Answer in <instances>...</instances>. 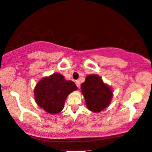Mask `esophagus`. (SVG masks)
Here are the masks:
<instances>
[{"label": "esophagus", "mask_w": 152, "mask_h": 152, "mask_svg": "<svg viewBox=\"0 0 152 152\" xmlns=\"http://www.w3.org/2000/svg\"><path fill=\"white\" fill-rule=\"evenodd\" d=\"M76 86H77L78 88H80V82L78 81V80H76Z\"/></svg>", "instance_id": "esophagus-1"}]
</instances>
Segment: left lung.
I'll return each mask as SVG.
<instances>
[{
  "instance_id": "obj_1",
  "label": "left lung",
  "mask_w": 152,
  "mask_h": 152,
  "mask_svg": "<svg viewBox=\"0 0 152 152\" xmlns=\"http://www.w3.org/2000/svg\"><path fill=\"white\" fill-rule=\"evenodd\" d=\"M86 104L90 111L95 113L102 111L110 104L113 90L105 83L97 74H89L80 86Z\"/></svg>"
}]
</instances>
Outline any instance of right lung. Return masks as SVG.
<instances>
[{
  "label": "right lung",
  "mask_w": 152,
  "mask_h": 152,
  "mask_svg": "<svg viewBox=\"0 0 152 152\" xmlns=\"http://www.w3.org/2000/svg\"><path fill=\"white\" fill-rule=\"evenodd\" d=\"M77 89L72 80H67L63 75L55 73L37 83L34 90V99L45 112L57 114L64 108L67 96Z\"/></svg>",
  "instance_id": "right-lung-1"
}]
</instances>
